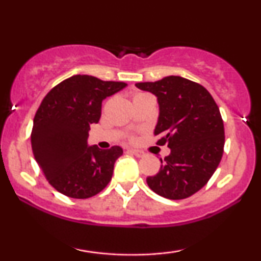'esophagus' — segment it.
Wrapping results in <instances>:
<instances>
[{"label":"esophagus","mask_w":261,"mask_h":261,"mask_svg":"<svg viewBox=\"0 0 261 261\" xmlns=\"http://www.w3.org/2000/svg\"><path fill=\"white\" fill-rule=\"evenodd\" d=\"M128 152H131V153L136 155L137 158H141V157H143V155H145V153H143L142 151H139V149H133V148H131V149H128Z\"/></svg>","instance_id":"obj_1"}]
</instances>
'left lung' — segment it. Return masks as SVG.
I'll return each instance as SVG.
<instances>
[{"label": "left lung", "mask_w": 261, "mask_h": 261, "mask_svg": "<svg viewBox=\"0 0 261 261\" xmlns=\"http://www.w3.org/2000/svg\"><path fill=\"white\" fill-rule=\"evenodd\" d=\"M157 97L160 116L154 128L157 145H167L169 155L161 169L148 176V187L158 195L181 200L207 184L223 154L224 127L216 101L199 83L168 76L155 82L136 83Z\"/></svg>", "instance_id": "8db88e82"}]
</instances>
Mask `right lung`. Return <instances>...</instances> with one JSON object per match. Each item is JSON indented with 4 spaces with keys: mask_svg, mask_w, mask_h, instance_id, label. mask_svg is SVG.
<instances>
[{
    "mask_svg": "<svg viewBox=\"0 0 261 261\" xmlns=\"http://www.w3.org/2000/svg\"><path fill=\"white\" fill-rule=\"evenodd\" d=\"M126 86L74 74L45 95L33 121L32 149L39 168L59 193L88 199L112 180L122 148L89 147L87 139L91 125L100 119L101 101Z\"/></svg>",
    "mask_w": 261,
    "mask_h": 261,
    "instance_id": "add662e5",
    "label": "right lung"
}]
</instances>
